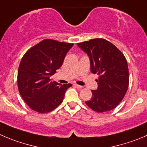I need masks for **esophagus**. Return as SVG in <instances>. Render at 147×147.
<instances>
[{
	"mask_svg": "<svg viewBox=\"0 0 147 147\" xmlns=\"http://www.w3.org/2000/svg\"><path fill=\"white\" fill-rule=\"evenodd\" d=\"M74 86H75L77 88H83V86H79V85H78V84H74Z\"/></svg>",
	"mask_w": 147,
	"mask_h": 147,
	"instance_id": "34e87169",
	"label": "esophagus"
}]
</instances>
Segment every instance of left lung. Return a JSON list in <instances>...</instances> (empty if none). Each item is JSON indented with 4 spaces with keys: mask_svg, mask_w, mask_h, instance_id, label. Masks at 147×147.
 I'll return each mask as SVG.
<instances>
[{
    "mask_svg": "<svg viewBox=\"0 0 147 147\" xmlns=\"http://www.w3.org/2000/svg\"><path fill=\"white\" fill-rule=\"evenodd\" d=\"M90 59V71L98 75V88L86 104L94 111L104 112L115 109L123 100L129 84L127 60L112 43L96 38L77 43Z\"/></svg>",
    "mask_w": 147,
    "mask_h": 147,
    "instance_id": "left-lung-1",
    "label": "left lung"
}]
</instances>
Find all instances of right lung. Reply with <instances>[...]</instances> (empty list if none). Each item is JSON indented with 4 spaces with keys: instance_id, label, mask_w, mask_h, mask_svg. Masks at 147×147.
I'll return each instance as SVG.
<instances>
[{
    "instance_id": "1",
    "label": "right lung",
    "mask_w": 147,
    "mask_h": 147,
    "mask_svg": "<svg viewBox=\"0 0 147 147\" xmlns=\"http://www.w3.org/2000/svg\"><path fill=\"white\" fill-rule=\"evenodd\" d=\"M73 43L45 39L30 48L23 56L17 75L20 94L30 109L47 113L62 102L71 83L61 86L51 81Z\"/></svg>"
}]
</instances>
